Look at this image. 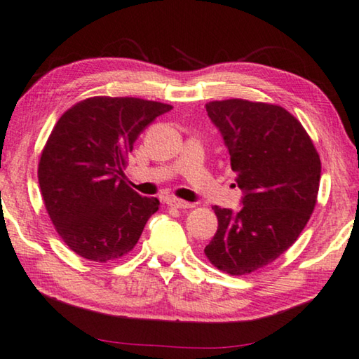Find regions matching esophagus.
Here are the masks:
<instances>
[{"mask_svg": "<svg viewBox=\"0 0 359 359\" xmlns=\"http://www.w3.org/2000/svg\"><path fill=\"white\" fill-rule=\"evenodd\" d=\"M168 206H172V208H177V210H190V208H194V205L189 201H184V200H179V198H168Z\"/></svg>", "mask_w": 359, "mask_h": 359, "instance_id": "1", "label": "esophagus"}]
</instances>
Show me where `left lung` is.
Segmentation results:
<instances>
[{
  "mask_svg": "<svg viewBox=\"0 0 359 359\" xmlns=\"http://www.w3.org/2000/svg\"><path fill=\"white\" fill-rule=\"evenodd\" d=\"M206 112L231 154L242 208L214 206L217 232L205 255L231 276L250 274L297 242L316 206L320 159L290 112L248 100L211 101Z\"/></svg>",
  "mask_w": 359,
  "mask_h": 359,
  "instance_id": "1",
  "label": "left lung"
}]
</instances>
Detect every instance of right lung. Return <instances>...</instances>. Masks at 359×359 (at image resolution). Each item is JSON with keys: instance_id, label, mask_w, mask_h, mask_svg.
<instances>
[{"instance_id": "right-lung-1", "label": "right lung", "mask_w": 359, "mask_h": 359, "mask_svg": "<svg viewBox=\"0 0 359 359\" xmlns=\"http://www.w3.org/2000/svg\"><path fill=\"white\" fill-rule=\"evenodd\" d=\"M170 104L93 96L56 122L39 164V184L56 232L85 259L106 263L135 247L158 198L124 182L127 154L138 135Z\"/></svg>"}]
</instances>
